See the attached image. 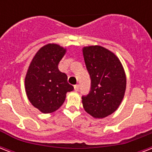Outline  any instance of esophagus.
<instances>
[{"label":"esophagus","instance_id":"esophagus-1","mask_svg":"<svg viewBox=\"0 0 152 152\" xmlns=\"http://www.w3.org/2000/svg\"><path fill=\"white\" fill-rule=\"evenodd\" d=\"M79 89H80V85L79 84H76V85L74 86V90L76 91H78Z\"/></svg>","mask_w":152,"mask_h":152}]
</instances>
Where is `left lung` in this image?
Listing matches in <instances>:
<instances>
[{"label": "left lung", "mask_w": 152, "mask_h": 152, "mask_svg": "<svg viewBox=\"0 0 152 152\" xmlns=\"http://www.w3.org/2000/svg\"><path fill=\"white\" fill-rule=\"evenodd\" d=\"M83 55L91 77V91L82 97L85 111L104 118L119 107L126 89V76L120 60L101 46H84Z\"/></svg>", "instance_id": "8db88e82"}]
</instances>
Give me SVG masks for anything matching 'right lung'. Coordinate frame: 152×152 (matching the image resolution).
I'll return each mask as SVG.
<instances>
[{"instance_id":"1","label":"right lung","mask_w":152,"mask_h":152,"mask_svg":"<svg viewBox=\"0 0 152 152\" xmlns=\"http://www.w3.org/2000/svg\"><path fill=\"white\" fill-rule=\"evenodd\" d=\"M66 49L54 43L38 50L25 76V90L30 102L43 113L54 112L64 103L66 93L74 88L58 69Z\"/></svg>"}]
</instances>
